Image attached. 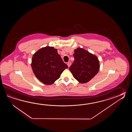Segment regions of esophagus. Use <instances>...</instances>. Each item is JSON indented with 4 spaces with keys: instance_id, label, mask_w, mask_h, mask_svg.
<instances>
[{
    "instance_id": "esophagus-1",
    "label": "esophagus",
    "mask_w": 132,
    "mask_h": 132,
    "mask_svg": "<svg viewBox=\"0 0 132 132\" xmlns=\"http://www.w3.org/2000/svg\"><path fill=\"white\" fill-rule=\"evenodd\" d=\"M67 65H68V67H69L70 65H71V62H70V61L67 62Z\"/></svg>"
}]
</instances>
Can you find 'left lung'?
<instances>
[{
	"label": "left lung",
	"instance_id": "8db88e82",
	"mask_svg": "<svg viewBox=\"0 0 132 132\" xmlns=\"http://www.w3.org/2000/svg\"><path fill=\"white\" fill-rule=\"evenodd\" d=\"M74 51L75 60L69 70L79 82L86 83L98 73L99 61L97 56L82 48H77Z\"/></svg>",
	"mask_w": 132,
	"mask_h": 132
}]
</instances>
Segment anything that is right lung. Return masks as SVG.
Here are the masks:
<instances>
[{
  "label": "right lung",
  "instance_id": "1",
  "mask_svg": "<svg viewBox=\"0 0 132 132\" xmlns=\"http://www.w3.org/2000/svg\"><path fill=\"white\" fill-rule=\"evenodd\" d=\"M31 65L37 78L47 85L53 84L68 68L57 50L48 46L39 49L34 54Z\"/></svg>",
  "mask_w": 132,
  "mask_h": 132
}]
</instances>
